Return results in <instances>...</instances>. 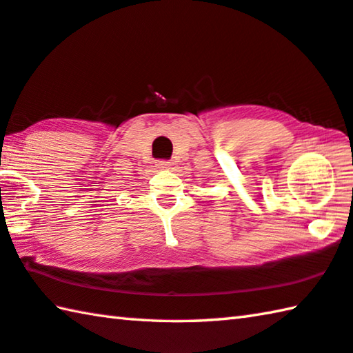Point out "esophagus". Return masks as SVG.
<instances>
[{"label":"esophagus","instance_id":"obj_1","mask_svg":"<svg viewBox=\"0 0 353 353\" xmlns=\"http://www.w3.org/2000/svg\"><path fill=\"white\" fill-rule=\"evenodd\" d=\"M157 166L160 170H166V168H170V165H171V162L170 160H157Z\"/></svg>","mask_w":353,"mask_h":353}]
</instances>
